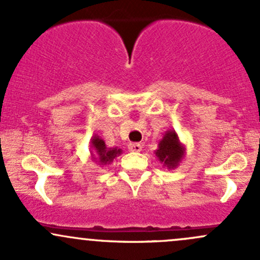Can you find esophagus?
Returning <instances> with one entry per match:
<instances>
[{"mask_svg":"<svg viewBox=\"0 0 260 260\" xmlns=\"http://www.w3.org/2000/svg\"><path fill=\"white\" fill-rule=\"evenodd\" d=\"M127 147H129L130 151H134V152H140L142 150V146L140 144H138V142H131Z\"/></svg>","mask_w":260,"mask_h":260,"instance_id":"esophagus-1","label":"esophagus"}]
</instances>
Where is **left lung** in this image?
<instances>
[{"mask_svg":"<svg viewBox=\"0 0 260 260\" xmlns=\"http://www.w3.org/2000/svg\"><path fill=\"white\" fill-rule=\"evenodd\" d=\"M156 157L169 170L176 169L181 161L185 158L186 147L178 139L175 130H167L162 139L158 141L157 150L155 151Z\"/></svg>","mask_w":260,"mask_h":260,"instance_id":"1","label":"left lung"}]
</instances>
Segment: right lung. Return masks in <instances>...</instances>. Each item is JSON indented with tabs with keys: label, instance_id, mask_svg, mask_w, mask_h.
<instances>
[{
	"label": "right lung",
	"instance_id": "obj_1",
	"mask_svg": "<svg viewBox=\"0 0 260 260\" xmlns=\"http://www.w3.org/2000/svg\"><path fill=\"white\" fill-rule=\"evenodd\" d=\"M121 152L122 150L119 147H108L100 136L93 135V138L90 139V157L100 166L111 164L114 158L121 155Z\"/></svg>",
	"mask_w": 260,
	"mask_h": 260
}]
</instances>
